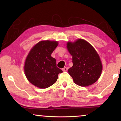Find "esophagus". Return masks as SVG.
<instances>
[{"instance_id": "34e87169", "label": "esophagus", "mask_w": 121, "mask_h": 121, "mask_svg": "<svg viewBox=\"0 0 121 121\" xmlns=\"http://www.w3.org/2000/svg\"><path fill=\"white\" fill-rule=\"evenodd\" d=\"M67 70H68V67H64V68H63V71H67Z\"/></svg>"}]
</instances>
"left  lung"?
<instances>
[{
  "label": "left lung",
  "mask_w": 121,
  "mask_h": 121,
  "mask_svg": "<svg viewBox=\"0 0 121 121\" xmlns=\"http://www.w3.org/2000/svg\"><path fill=\"white\" fill-rule=\"evenodd\" d=\"M67 48L72 56L73 65L68 73L78 85L87 86L95 83L100 77L102 65L99 55L86 41L79 39L68 42Z\"/></svg>",
  "instance_id": "8db88e82"
}]
</instances>
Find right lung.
I'll return each instance as SVG.
<instances>
[{"mask_svg":"<svg viewBox=\"0 0 121 121\" xmlns=\"http://www.w3.org/2000/svg\"><path fill=\"white\" fill-rule=\"evenodd\" d=\"M58 45L56 41H41L29 53L24 65L28 80L40 89H46L56 82L62 70L56 66V59L51 56Z\"/></svg>","mask_w":121,"mask_h":121,"instance_id":"right-lung-1","label":"right lung"}]
</instances>
